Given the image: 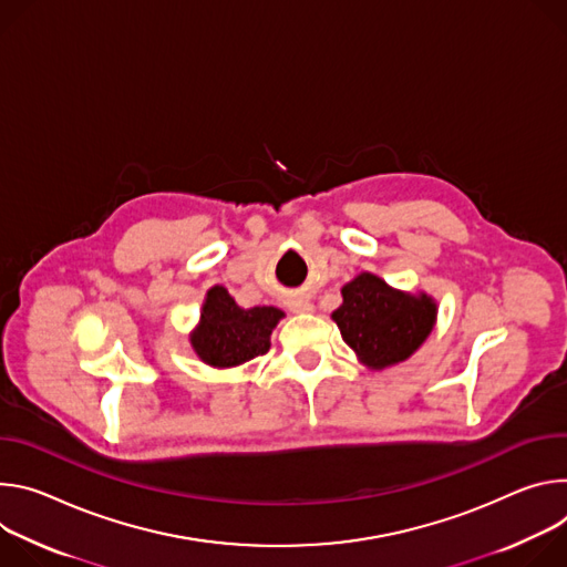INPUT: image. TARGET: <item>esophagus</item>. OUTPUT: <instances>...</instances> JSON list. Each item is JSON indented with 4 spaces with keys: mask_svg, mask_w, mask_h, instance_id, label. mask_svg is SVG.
<instances>
[{
    "mask_svg": "<svg viewBox=\"0 0 567 567\" xmlns=\"http://www.w3.org/2000/svg\"><path fill=\"white\" fill-rule=\"evenodd\" d=\"M288 306H290L292 312H310L312 308H316L308 297H295V299L288 301Z\"/></svg>",
    "mask_w": 567,
    "mask_h": 567,
    "instance_id": "1",
    "label": "esophagus"
}]
</instances>
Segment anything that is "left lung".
I'll return each instance as SVG.
<instances>
[{"label":"left lung","instance_id":"8db88e82","mask_svg":"<svg viewBox=\"0 0 567 567\" xmlns=\"http://www.w3.org/2000/svg\"><path fill=\"white\" fill-rule=\"evenodd\" d=\"M340 295L342 303L331 312V320L358 362L371 371L405 362L436 324L434 297L392 288L373 272L355 275Z\"/></svg>","mask_w":567,"mask_h":567}]
</instances>
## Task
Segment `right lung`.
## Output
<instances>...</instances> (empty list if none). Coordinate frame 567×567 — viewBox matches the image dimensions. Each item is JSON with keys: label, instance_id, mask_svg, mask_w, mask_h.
<instances>
[{"label": "right lung", "instance_id": "1", "mask_svg": "<svg viewBox=\"0 0 567 567\" xmlns=\"http://www.w3.org/2000/svg\"><path fill=\"white\" fill-rule=\"evenodd\" d=\"M284 310L275 306L243 308L225 286H212L200 308V322L188 333L196 355L214 369H231L270 349V336Z\"/></svg>", "mask_w": 567, "mask_h": 567}]
</instances>
